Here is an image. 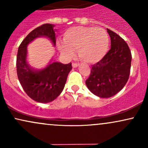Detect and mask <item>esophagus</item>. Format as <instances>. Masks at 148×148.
I'll return each instance as SVG.
<instances>
[{
    "label": "esophagus",
    "instance_id": "1",
    "mask_svg": "<svg viewBox=\"0 0 148 148\" xmlns=\"http://www.w3.org/2000/svg\"><path fill=\"white\" fill-rule=\"evenodd\" d=\"M79 63H75V62H73V63H72V67H74V68L79 67Z\"/></svg>",
    "mask_w": 148,
    "mask_h": 148
}]
</instances>
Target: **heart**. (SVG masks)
Masks as SVG:
<instances>
[{"instance_id":"1","label":"heart","mask_w":148,"mask_h":148,"mask_svg":"<svg viewBox=\"0 0 148 148\" xmlns=\"http://www.w3.org/2000/svg\"><path fill=\"white\" fill-rule=\"evenodd\" d=\"M63 43L58 45L62 53L72 57L77 50L79 57L86 63H96L106 55L109 45L106 31L95 27L75 26L69 28L63 35Z\"/></svg>"}]
</instances>
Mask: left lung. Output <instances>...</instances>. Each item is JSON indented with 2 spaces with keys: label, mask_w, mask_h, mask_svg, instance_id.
Returning <instances> with one entry per match:
<instances>
[{
  "label": "left lung",
  "mask_w": 148,
  "mask_h": 148,
  "mask_svg": "<svg viewBox=\"0 0 148 148\" xmlns=\"http://www.w3.org/2000/svg\"><path fill=\"white\" fill-rule=\"evenodd\" d=\"M111 49L101 60L93 64L86 84L92 93L101 98L114 96L124 88L130 74L132 53L118 34L107 29Z\"/></svg>",
  "instance_id": "obj_1"
}]
</instances>
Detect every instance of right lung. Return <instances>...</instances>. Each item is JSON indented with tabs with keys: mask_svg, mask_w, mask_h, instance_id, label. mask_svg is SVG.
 Segmentation results:
<instances>
[{
	"mask_svg": "<svg viewBox=\"0 0 148 148\" xmlns=\"http://www.w3.org/2000/svg\"><path fill=\"white\" fill-rule=\"evenodd\" d=\"M54 25L46 23L34 29L25 37L18 49L16 72L18 81L27 95L37 102L49 103L63 90L67 76L72 70V63L64 64L51 61L45 67L35 69L27 62V47L37 37L48 38L56 46Z\"/></svg>",
	"mask_w": 148,
	"mask_h": 148,
	"instance_id": "add662e5",
	"label": "right lung"
}]
</instances>
